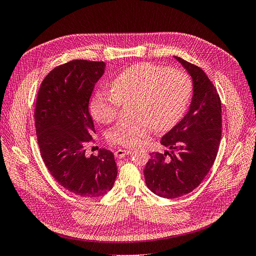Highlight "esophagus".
Returning a JSON list of instances; mask_svg holds the SVG:
<instances>
[{
	"instance_id": "esophagus-1",
	"label": "esophagus",
	"mask_w": 256,
	"mask_h": 256,
	"mask_svg": "<svg viewBox=\"0 0 256 256\" xmlns=\"http://www.w3.org/2000/svg\"><path fill=\"white\" fill-rule=\"evenodd\" d=\"M130 153H132V150H117L115 152V156L117 158H123Z\"/></svg>"
}]
</instances>
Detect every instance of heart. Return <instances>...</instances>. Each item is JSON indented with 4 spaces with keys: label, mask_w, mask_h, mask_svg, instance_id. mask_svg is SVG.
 I'll return each mask as SVG.
<instances>
[{
    "label": "heart",
    "mask_w": 256,
    "mask_h": 256,
    "mask_svg": "<svg viewBox=\"0 0 256 256\" xmlns=\"http://www.w3.org/2000/svg\"><path fill=\"white\" fill-rule=\"evenodd\" d=\"M110 92H98L90 102V112L100 123L112 122L121 104L133 101V122H122L110 128L106 138L112 144L134 148L148 136L150 128L164 132L184 115L191 97L192 82L188 74L162 65L138 63L112 80Z\"/></svg>",
    "instance_id": "b5f03b06"
}]
</instances>
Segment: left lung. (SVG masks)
I'll list each match as a JSON object with an SVG mask.
<instances>
[{
	"label": "left lung",
	"mask_w": 256,
	"mask_h": 256,
	"mask_svg": "<svg viewBox=\"0 0 256 256\" xmlns=\"http://www.w3.org/2000/svg\"><path fill=\"white\" fill-rule=\"evenodd\" d=\"M193 81V96L186 116L162 138L168 148L150 153L146 184L154 194L177 198L192 192L209 173L222 138V102L214 84L198 66L175 56Z\"/></svg>",
	"instance_id": "left-lung-1"
}]
</instances>
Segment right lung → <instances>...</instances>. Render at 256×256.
I'll return each instance as SVG.
<instances>
[{
	"label": "right lung",
	"instance_id": "right-lung-1",
	"mask_svg": "<svg viewBox=\"0 0 256 256\" xmlns=\"http://www.w3.org/2000/svg\"><path fill=\"white\" fill-rule=\"evenodd\" d=\"M104 68V62L88 60L56 66L44 78L36 102V133L46 168L66 190L86 198L106 194L117 177L110 150L85 155L94 133L90 98Z\"/></svg>",
	"mask_w": 256,
	"mask_h": 256
}]
</instances>
